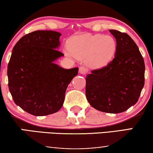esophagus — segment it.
I'll use <instances>...</instances> for the list:
<instances>
[{
    "label": "esophagus",
    "mask_w": 153,
    "mask_h": 153,
    "mask_svg": "<svg viewBox=\"0 0 153 153\" xmlns=\"http://www.w3.org/2000/svg\"><path fill=\"white\" fill-rule=\"evenodd\" d=\"M87 69L85 67H80L79 68V73L81 74H85L87 72Z\"/></svg>",
    "instance_id": "1"
}]
</instances>
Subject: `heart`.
I'll use <instances>...</instances> for the list:
<instances>
[{
  "mask_svg": "<svg viewBox=\"0 0 153 153\" xmlns=\"http://www.w3.org/2000/svg\"><path fill=\"white\" fill-rule=\"evenodd\" d=\"M70 50H65L69 57L87 59L92 68L106 65L114 57L117 49L116 41L112 36L102 34H83L73 37L69 42Z\"/></svg>",
  "mask_w": 153,
  "mask_h": 153,
  "instance_id": "b5f03b06",
  "label": "heart"
}]
</instances>
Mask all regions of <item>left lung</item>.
Masks as SVG:
<instances>
[{"instance_id": "left-lung-1", "label": "left lung", "mask_w": 153, "mask_h": 153, "mask_svg": "<svg viewBox=\"0 0 153 153\" xmlns=\"http://www.w3.org/2000/svg\"><path fill=\"white\" fill-rule=\"evenodd\" d=\"M116 38L114 58L85 77V95L95 109L118 114L137 103L145 81V63L139 48L125 33L109 30Z\"/></svg>"}]
</instances>
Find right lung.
<instances>
[{"mask_svg": "<svg viewBox=\"0 0 153 153\" xmlns=\"http://www.w3.org/2000/svg\"><path fill=\"white\" fill-rule=\"evenodd\" d=\"M60 35L53 30L33 31L12 49L7 66L10 92L14 103L33 116L58 111L67 88L78 74V68L67 70L54 62L64 56L57 50Z\"/></svg>", "mask_w": 153, "mask_h": 153, "instance_id": "right-lung-1", "label": "right lung"}]
</instances>
